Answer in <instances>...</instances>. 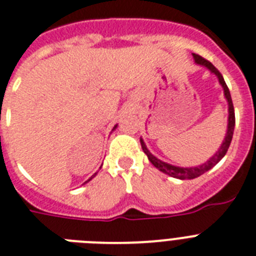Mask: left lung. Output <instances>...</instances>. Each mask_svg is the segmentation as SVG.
<instances>
[{"label":"left lung","instance_id":"left-lung-1","mask_svg":"<svg viewBox=\"0 0 256 256\" xmlns=\"http://www.w3.org/2000/svg\"><path fill=\"white\" fill-rule=\"evenodd\" d=\"M193 59L196 62L197 64H200V66H204V67H206L208 70H210L212 74H214L218 78V81H220V84L222 85V88H224V94H225V98L228 100V104H229V120H228V132H226L225 139H224V142L220 146L217 152L213 155V156L206 160L205 163L200 164V166H197V167H176V166H172V164H168L166 162H162L160 159H158L156 156H154L150 152L148 148L146 147L144 142H143V139L140 138V146H142L143 152L146 154L147 158H148V160L155 166V167L159 170V171L164 172V174H167V175L172 176V178H180V180H186V178H196L198 176H201L202 174H205L206 171H209L210 168H213L218 162L221 160L222 158L225 156L226 152H228V148H229L230 143H232V132H234V126H236V114H234V106H232V96H230V90L228 88V85H226L225 80L222 78V74H220V70L210 63V62H208L206 59H204L201 58L200 55H196V54H193Z\"/></svg>","mask_w":256,"mask_h":256}]
</instances>
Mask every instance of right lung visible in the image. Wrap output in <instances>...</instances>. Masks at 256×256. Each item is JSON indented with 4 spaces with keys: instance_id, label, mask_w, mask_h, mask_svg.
<instances>
[{
    "instance_id": "add662e5",
    "label": "right lung",
    "mask_w": 256,
    "mask_h": 256,
    "mask_svg": "<svg viewBox=\"0 0 256 256\" xmlns=\"http://www.w3.org/2000/svg\"><path fill=\"white\" fill-rule=\"evenodd\" d=\"M117 128V124H116V126H114V128ZM114 128H113V130H114ZM94 176H96V174H94V175H93V176H92V178H89V180H92V178H94ZM89 180H88V182H89Z\"/></svg>"
}]
</instances>
